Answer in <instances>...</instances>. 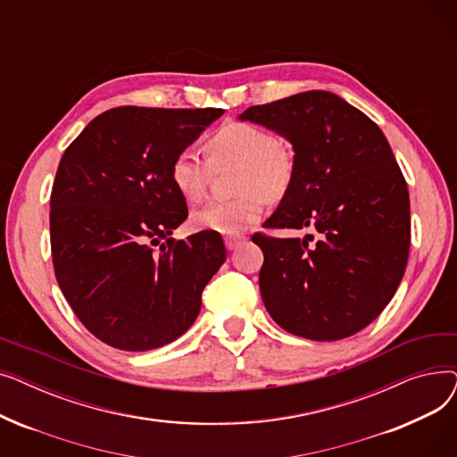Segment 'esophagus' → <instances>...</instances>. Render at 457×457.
<instances>
[{
	"mask_svg": "<svg viewBox=\"0 0 457 457\" xmlns=\"http://www.w3.org/2000/svg\"><path fill=\"white\" fill-rule=\"evenodd\" d=\"M243 243H245V237H243V235L226 237V248H228V250H237Z\"/></svg>",
	"mask_w": 457,
	"mask_h": 457,
	"instance_id": "1",
	"label": "esophagus"
}]
</instances>
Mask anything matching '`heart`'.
Listing matches in <instances>:
<instances>
[{"mask_svg":"<svg viewBox=\"0 0 457 457\" xmlns=\"http://www.w3.org/2000/svg\"><path fill=\"white\" fill-rule=\"evenodd\" d=\"M205 157L183 150L170 162V181L187 202H200L212 170L237 166V198L212 202L192 214V226L220 235H238L255 224L267 198L281 200L295 181V155L270 131L248 122H228L204 142Z\"/></svg>","mask_w":457,"mask_h":457,"instance_id":"obj_1","label":"heart"}]
</instances>
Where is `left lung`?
Returning <instances> with one entry per match:
<instances>
[{
  "mask_svg": "<svg viewBox=\"0 0 457 457\" xmlns=\"http://www.w3.org/2000/svg\"><path fill=\"white\" fill-rule=\"evenodd\" d=\"M295 148V181L265 229H315L305 238L255 233L265 261L259 289L270 317L298 337L339 341L367 328L395 296L410 255V192L386 135L326 90L246 109Z\"/></svg>",
  "mask_w": 457,
  "mask_h": 457,
  "instance_id": "8db88e82",
  "label": "left lung"
}]
</instances>
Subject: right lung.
<instances>
[{"label":"right lung","instance_id":"add662e5","mask_svg":"<svg viewBox=\"0 0 457 457\" xmlns=\"http://www.w3.org/2000/svg\"><path fill=\"white\" fill-rule=\"evenodd\" d=\"M222 112L109 109L61 157L50 211L55 278L81 324L112 348L176 341L226 261L220 233L170 238L188 216L170 162Z\"/></svg>","mask_w":457,"mask_h":457}]
</instances>
